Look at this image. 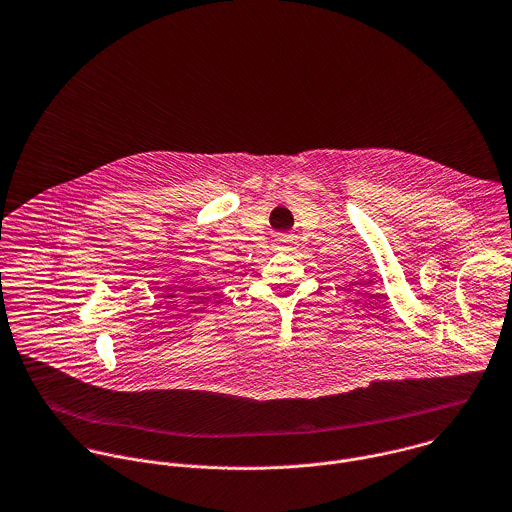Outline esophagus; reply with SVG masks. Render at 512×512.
<instances>
[{
  "label": "esophagus",
  "mask_w": 512,
  "mask_h": 512,
  "mask_svg": "<svg viewBox=\"0 0 512 512\" xmlns=\"http://www.w3.org/2000/svg\"><path fill=\"white\" fill-rule=\"evenodd\" d=\"M276 240L282 244V248H284V250H290L293 246L292 234H280Z\"/></svg>",
  "instance_id": "esophagus-1"
}]
</instances>
